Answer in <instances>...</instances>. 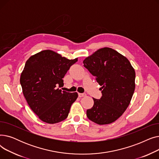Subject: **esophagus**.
I'll use <instances>...</instances> for the list:
<instances>
[{"label":"esophagus","mask_w":159,"mask_h":159,"mask_svg":"<svg viewBox=\"0 0 159 159\" xmlns=\"http://www.w3.org/2000/svg\"><path fill=\"white\" fill-rule=\"evenodd\" d=\"M86 95L85 93H79V97H84Z\"/></svg>","instance_id":"esophagus-1"}]
</instances>
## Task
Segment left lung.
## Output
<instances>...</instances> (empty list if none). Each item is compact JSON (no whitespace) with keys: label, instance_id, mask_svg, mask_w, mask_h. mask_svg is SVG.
Returning <instances> with one entry per match:
<instances>
[{"label":"left lung","instance_id":"obj_1","mask_svg":"<svg viewBox=\"0 0 159 159\" xmlns=\"http://www.w3.org/2000/svg\"><path fill=\"white\" fill-rule=\"evenodd\" d=\"M102 87V96L93 98L88 118L99 125L117 120L126 110L135 88V71L128 58L110 48H101L83 61Z\"/></svg>","mask_w":159,"mask_h":159}]
</instances>
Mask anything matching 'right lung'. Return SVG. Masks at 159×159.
Masks as SVG:
<instances>
[{"instance_id":"right-lung-1","label":"right lung","mask_w":159,"mask_h":159,"mask_svg":"<svg viewBox=\"0 0 159 159\" xmlns=\"http://www.w3.org/2000/svg\"><path fill=\"white\" fill-rule=\"evenodd\" d=\"M78 61L68 59L52 50L31 55L20 75L23 95L32 111L48 124H55L68 117L78 93L57 88L64 85V75Z\"/></svg>"}]
</instances>
